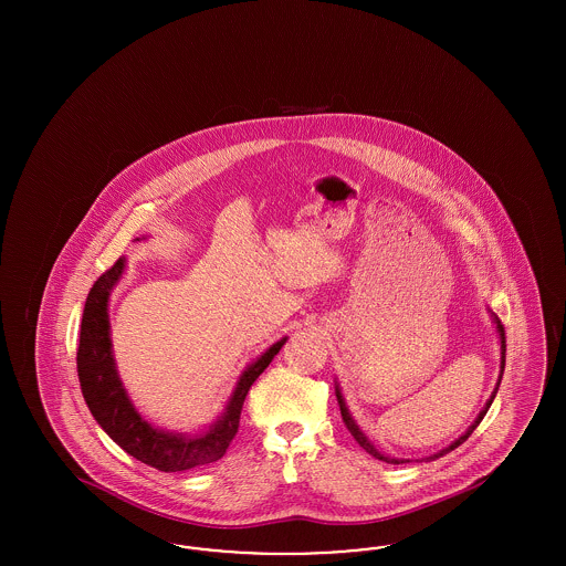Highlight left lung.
<instances>
[{"mask_svg": "<svg viewBox=\"0 0 566 566\" xmlns=\"http://www.w3.org/2000/svg\"><path fill=\"white\" fill-rule=\"evenodd\" d=\"M490 318H492V323L496 324V333H499V342H501V374H499V379H496V386H494V390H492V395H490V399L485 401L484 409L480 411V416L473 420V424L467 429V431L462 432L460 437H458L457 441H452L448 448H443V450H439L437 454H432V457L424 458L427 462H431L434 458L446 457L448 452H452V450H457L460 443H464L469 437H471V432L478 429V424L484 420L485 411L490 409V405L494 401V397H496V392H499V386H501V379H503V371H505V328H503V324L501 321L490 312ZM335 395H337V403H339V409H342V418H344V422H346V427H348V431L352 432V437L358 441V446L367 452V454H371V457L377 458V460H384V462H388V464H403V462H409V460H405V458H395L388 457V454H384V452H379L376 446L371 443V439L365 434V432L360 431V427L356 424V420L352 418L350 409H348V405H346V399H344V395H342V388H339V384L335 381Z\"/></svg>", "mask_w": 566, "mask_h": 566, "instance_id": "obj_1", "label": "left lung"}]
</instances>
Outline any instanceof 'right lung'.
<instances>
[{"label":"right lung","instance_id":"1","mask_svg":"<svg viewBox=\"0 0 566 566\" xmlns=\"http://www.w3.org/2000/svg\"><path fill=\"white\" fill-rule=\"evenodd\" d=\"M139 240H146V235L135 238V242ZM125 268L127 261L118 259L114 268L93 284L91 293L86 296L82 312L81 344L76 352L82 397L97 424L108 432L109 439L118 443L127 454L142 460L148 467H155L165 473H176L216 462L218 458L224 457L229 443L238 432L243 399L250 386L270 367L273 356L286 344L289 337L275 342L243 369L224 411L208 429L187 434L153 427L135 409L134 401L118 376L112 350L109 295L114 286L120 282Z\"/></svg>","mask_w":566,"mask_h":566}]
</instances>
